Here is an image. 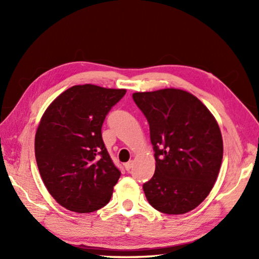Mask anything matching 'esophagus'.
<instances>
[{"label":"esophagus","instance_id":"obj_1","mask_svg":"<svg viewBox=\"0 0 259 259\" xmlns=\"http://www.w3.org/2000/svg\"><path fill=\"white\" fill-rule=\"evenodd\" d=\"M133 165H134V162H133V161H129V162H126V163L124 164V168H125L126 171H130L131 168H133Z\"/></svg>","mask_w":259,"mask_h":259}]
</instances>
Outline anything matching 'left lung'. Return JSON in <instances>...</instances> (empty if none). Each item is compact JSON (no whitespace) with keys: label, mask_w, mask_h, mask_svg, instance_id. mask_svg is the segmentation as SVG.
I'll return each mask as SVG.
<instances>
[{"label":"left lung","mask_w":259,"mask_h":259,"mask_svg":"<svg viewBox=\"0 0 259 259\" xmlns=\"http://www.w3.org/2000/svg\"><path fill=\"white\" fill-rule=\"evenodd\" d=\"M150 124L155 172L143 185L153 208L168 214L191 211L207 198L223 160L221 129L209 109L187 91L136 93Z\"/></svg>","instance_id":"left-lung-1"}]
</instances>
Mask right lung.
<instances>
[{
	"instance_id": "1",
	"label": "right lung",
	"mask_w": 259,
	"mask_h": 259,
	"mask_svg": "<svg viewBox=\"0 0 259 259\" xmlns=\"http://www.w3.org/2000/svg\"><path fill=\"white\" fill-rule=\"evenodd\" d=\"M124 89L74 85L43 114L35 135L38 171L50 194L71 211L85 213L111 200L121 176L102 137V126Z\"/></svg>"
}]
</instances>
